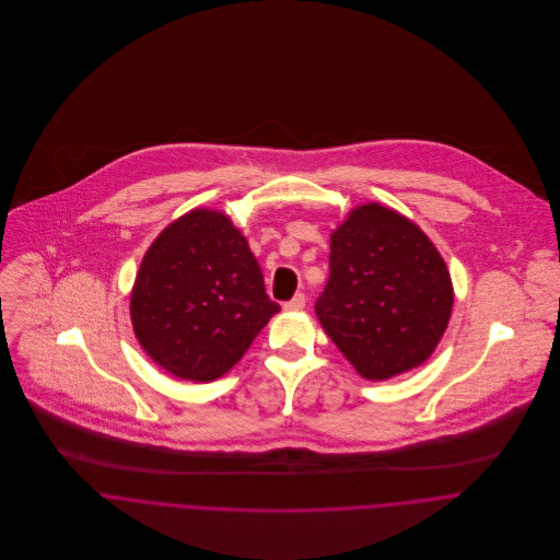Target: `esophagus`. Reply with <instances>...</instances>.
Instances as JSON below:
<instances>
[{
	"mask_svg": "<svg viewBox=\"0 0 560 560\" xmlns=\"http://www.w3.org/2000/svg\"><path fill=\"white\" fill-rule=\"evenodd\" d=\"M304 306H306V298H304V293H298L291 302L284 304V311H302Z\"/></svg>",
	"mask_w": 560,
	"mask_h": 560,
	"instance_id": "1",
	"label": "esophagus"
}]
</instances>
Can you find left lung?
Returning a JSON list of instances; mask_svg holds the SVG:
<instances>
[{"mask_svg":"<svg viewBox=\"0 0 560 560\" xmlns=\"http://www.w3.org/2000/svg\"><path fill=\"white\" fill-rule=\"evenodd\" d=\"M453 302L442 254L399 211L366 202L331 231L329 280L315 313L360 377L386 382L424 364Z\"/></svg>","mask_w":560,"mask_h":560,"instance_id":"1","label":"left lung"}]
</instances>
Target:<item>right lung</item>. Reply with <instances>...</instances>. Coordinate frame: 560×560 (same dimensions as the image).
I'll list each match as a JSON object with an SVG mask.
<instances>
[{
    "instance_id": "add662e5",
    "label": "right lung",
    "mask_w": 560,
    "mask_h": 560,
    "mask_svg": "<svg viewBox=\"0 0 560 560\" xmlns=\"http://www.w3.org/2000/svg\"><path fill=\"white\" fill-rule=\"evenodd\" d=\"M278 311L245 235L215 209H191L161 231L129 302L147 355L194 384L229 373Z\"/></svg>"
}]
</instances>
